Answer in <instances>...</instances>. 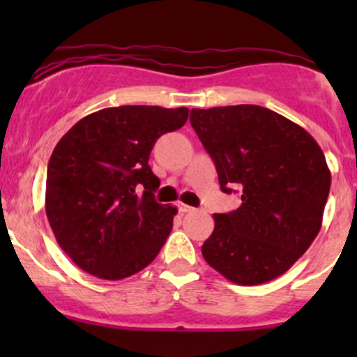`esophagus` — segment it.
<instances>
[{
    "label": "esophagus",
    "instance_id": "1",
    "mask_svg": "<svg viewBox=\"0 0 357 357\" xmlns=\"http://www.w3.org/2000/svg\"><path fill=\"white\" fill-rule=\"evenodd\" d=\"M178 208H179V212H181V214H186V212L195 211V208L190 207V205H186V204H178Z\"/></svg>",
    "mask_w": 357,
    "mask_h": 357
}]
</instances>
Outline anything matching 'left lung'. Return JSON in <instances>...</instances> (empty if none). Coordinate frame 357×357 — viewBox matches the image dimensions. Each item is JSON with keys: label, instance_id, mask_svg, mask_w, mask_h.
Instances as JSON below:
<instances>
[{"label": "left lung", "instance_id": "left-lung-1", "mask_svg": "<svg viewBox=\"0 0 357 357\" xmlns=\"http://www.w3.org/2000/svg\"><path fill=\"white\" fill-rule=\"evenodd\" d=\"M190 122L225 193L242 205L214 214L202 245L211 268L236 285H261L289 271L321 229L332 174L304 128L259 105L193 109Z\"/></svg>", "mask_w": 357, "mask_h": 357}]
</instances>
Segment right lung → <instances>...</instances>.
I'll list each match as a JSON object with an SVG mask.
<instances>
[{"instance_id":"right-lung-1","label":"right lung","mask_w":357,"mask_h":357,"mask_svg":"<svg viewBox=\"0 0 357 357\" xmlns=\"http://www.w3.org/2000/svg\"><path fill=\"white\" fill-rule=\"evenodd\" d=\"M186 121V107H110L86 115L56 143L46 174V215L82 271L122 280L157 257L178 208L155 200L160 181L149 158L157 139Z\"/></svg>"}]
</instances>
